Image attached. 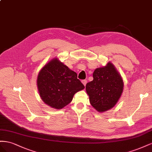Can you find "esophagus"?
Instances as JSON below:
<instances>
[{
  "label": "esophagus",
  "instance_id": "esophagus-1",
  "mask_svg": "<svg viewBox=\"0 0 152 152\" xmlns=\"http://www.w3.org/2000/svg\"><path fill=\"white\" fill-rule=\"evenodd\" d=\"M82 83H83V84L84 85V86H86V83H87V81L84 80H82Z\"/></svg>",
  "mask_w": 152,
  "mask_h": 152
}]
</instances>
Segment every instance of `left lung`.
Returning a JSON list of instances; mask_svg holds the SVG:
<instances>
[{"mask_svg":"<svg viewBox=\"0 0 152 152\" xmlns=\"http://www.w3.org/2000/svg\"><path fill=\"white\" fill-rule=\"evenodd\" d=\"M93 81L86 85L90 102L99 112L113 107L124 90L122 77L111 62L104 67L97 68L93 73Z\"/></svg>","mask_w":152,"mask_h":152,"instance_id":"obj_1","label":"left lung"}]
</instances>
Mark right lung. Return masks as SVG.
<instances>
[{
	"instance_id": "right-lung-1",
	"label": "right lung",
	"mask_w": 152,
	"mask_h": 152,
	"mask_svg": "<svg viewBox=\"0 0 152 152\" xmlns=\"http://www.w3.org/2000/svg\"><path fill=\"white\" fill-rule=\"evenodd\" d=\"M37 85L43 102L57 110L69 104L74 95L85 88L77 74L56 58L41 69Z\"/></svg>"
}]
</instances>
